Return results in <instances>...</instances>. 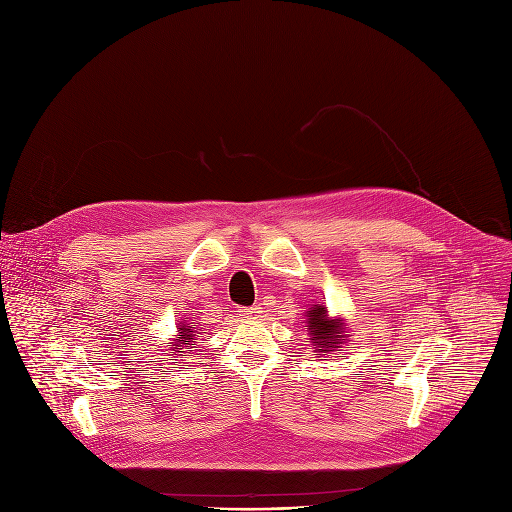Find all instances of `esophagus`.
<instances>
[{
	"instance_id": "1",
	"label": "esophagus",
	"mask_w": 512,
	"mask_h": 512,
	"mask_svg": "<svg viewBox=\"0 0 512 512\" xmlns=\"http://www.w3.org/2000/svg\"><path fill=\"white\" fill-rule=\"evenodd\" d=\"M260 309H262V307H258V305H252V307H242V309H240V313H242L244 318H254L256 313H260Z\"/></svg>"
}]
</instances>
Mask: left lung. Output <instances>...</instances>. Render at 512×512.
<instances>
[{"label":"left lung","instance_id":"8db88e82","mask_svg":"<svg viewBox=\"0 0 512 512\" xmlns=\"http://www.w3.org/2000/svg\"><path fill=\"white\" fill-rule=\"evenodd\" d=\"M307 320H309L307 324H309V334H311L309 340L313 342V346H316L318 352L340 348L338 344H342L340 340H344L342 328H340L338 322L328 320L326 307H324V305L313 307V309L309 311Z\"/></svg>","mask_w":512,"mask_h":512}]
</instances>
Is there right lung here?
<instances>
[{
    "label": "right lung",
    "instance_id": "add662e5",
    "mask_svg": "<svg viewBox=\"0 0 512 512\" xmlns=\"http://www.w3.org/2000/svg\"><path fill=\"white\" fill-rule=\"evenodd\" d=\"M190 332H192V330H190V326H182V328H180V334H178L182 340H180L178 344H174V348H178V346H180V348H184L182 344H190V342L194 340V338H192L194 334H190ZM178 352H184V350H178Z\"/></svg>",
    "mask_w": 512,
    "mask_h": 512
}]
</instances>
